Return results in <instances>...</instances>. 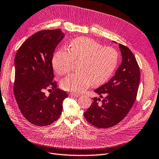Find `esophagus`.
I'll list each match as a JSON object with an SVG mask.
<instances>
[{"instance_id": "obj_1", "label": "esophagus", "mask_w": 159, "mask_h": 159, "mask_svg": "<svg viewBox=\"0 0 159 159\" xmlns=\"http://www.w3.org/2000/svg\"><path fill=\"white\" fill-rule=\"evenodd\" d=\"M70 95L71 97H78L80 96L79 94H78V93H70Z\"/></svg>"}]
</instances>
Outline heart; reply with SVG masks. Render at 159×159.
Here are the masks:
<instances>
[{
  "mask_svg": "<svg viewBox=\"0 0 159 159\" xmlns=\"http://www.w3.org/2000/svg\"><path fill=\"white\" fill-rule=\"evenodd\" d=\"M78 60L79 71L67 76L61 85L66 91L82 93L93 83L98 85L109 79L116 67L117 53L111 47H101L92 39L79 37L70 42L69 52L60 50L55 53L53 68L58 75H63L70 70L72 60Z\"/></svg>",
  "mask_w": 159,
  "mask_h": 159,
  "instance_id": "b5f03b06",
  "label": "heart"
}]
</instances>
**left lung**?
Here are the masks:
<instances>
[{
	"instance_id": "left-lung-1",
	"label": "left lung",
	"mask_w": 159,
	"mask_h": 159,
	"mask_svg": "<svg viewBox=\"0 0 159 159\" xmlns=\"http://www.w3.org/2000/svg\"><path fill=\"white\" fill-rule=\"evenodd\" d=\"M113 43H117L113 41ZM121 62L115 75L107 83L95 90L101 98L94 97L92 105L84 113L87 121L99 128L116 125L127 116L135 102L140 79L136 58L129 49L119 43Z\"/></svg>"
}]
</instances>
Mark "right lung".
Listing matches in <instances>:
<instances>
[{
    "mask_svg": "<svg viewBox=\"0 0 159 159\" xmlns=\"http://www.w3.org/2000/svg\"><path fill=\"white\" fill-rule=\"evenodd\" d=\"M60 29L42 30L32 35L19 48L15 58L14 95L20 111L30 123L48 125L58 120L68 94L56 88L52 60L56 47L64 38ZM48 89L53 91L49 96Z\"/></svg>",
    "mask_w": 159,
    "mask_h": 159,
    "instance_id": "right-lung-1",
    "label": "right lung"
}]
</instances>
